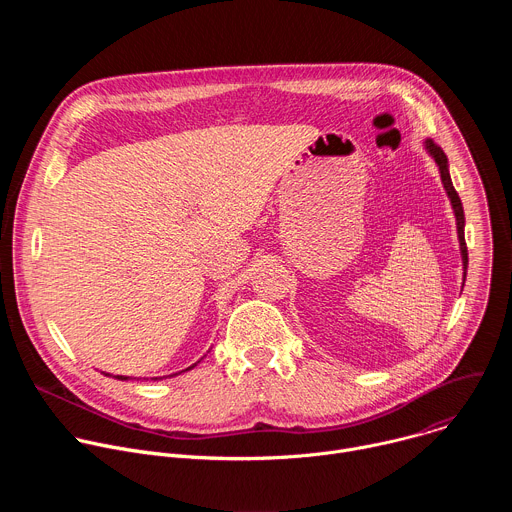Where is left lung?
Returning <instances> with one entry per match:
<instances>
[{
    "mask_svg": "<svg viewBox=\"0 0 512 512\" xmlns=\"http://www.w3.org/2000/svg\"><path fill=\"white\" fill-rule=\"evenodd\" d=\"M425 145V152L433 158V162L437 164V170H440V176H442V184L446 188V194L450 198V204L454 208V214H456V229H458V241H460V253H462V265H464V281H466V269H468V249H466V239H464V208H462V200L452 184V178H450V166H448V158L444 154V150L440 148V145H435L431 139H425L423 141Z\"/></svg>",
    "mask_w": 512,
    "mask_h": 512,
    "instance_id": "left-lung-1",
    "label": "left lung"
}]
</instances>
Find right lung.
<instances>
[{
  "mask_svg": "<svg viewBox=\"0 0 512 512\" xmlns=\"http://www.w3.org/2000/svg\"><path fill=\"white\" fill-rule=\"evenodd\" d=\"M194 367H196V364H192V367H188V369H186V371H190V369H194ZM107 377H111V375H109V373H107ZM115 379H119V381H127V379H129V377H121V375H117V377H115ZM156 379H158V377H156Z\"/></svg>",
  "mask_w": 512,
  "mask_h": 512,
  "instance_id": "obj_1",
  "label": "right lung"
}]
</instances>
